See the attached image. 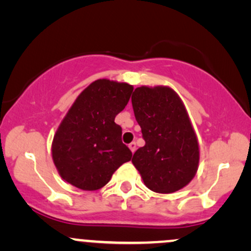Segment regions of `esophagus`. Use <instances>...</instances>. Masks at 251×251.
<instances>
[{
  "label": "esophagus",
  "mask_w": 251,
  "mask_h": 251,
  "mask_svg": "<svg viewBox=\"0 0 251 251\" xmlns=\"http://www.w3.org/2000/svg\"><path fill=\"white\" fill-rule=\"evenodd\" d=\"M128 148H129V150H131L132 152H134L135 150H137V144H135L134 142H132V143L128 145Z\"/></svg>",
  "instance_id": "34e87169"
}]
</instances>
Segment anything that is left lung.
<instances>
[{"label": "left lung", "instance_id": "1", "mask_svg": "<svg viewBox=\"0 0 251 251\" xmlns=\"http://www.w3.org/2000/svg\"><path fill=\"white\" fill-rule=\"evenodd\" d=\"M132 106L145 140L132 163L144 184L158 194L183 189L200 163L198 140L183 101L166 86H142L132 94Z\"/></svg>", "mask_w": 251, "mask_h": 251}]
</instances>
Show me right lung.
<instances>
[{
	"mask_svg": "<svg viewBox=\"0 0 251 251\" xmlns=\"http://www.w3.org/2000/svg\"><path fill=\"white\" fill-rule=\"evenodd\" d=\"M133 86L99 79L85 88L60 124L51 157L62 179L86 191L101 189L132 152L114 123L127 105Z\"/></svg>",
	"mask_w": 251,
	"mask_h": 251,
	"instance_id": "1",
	"label": "right lung"
}]
</instances>
